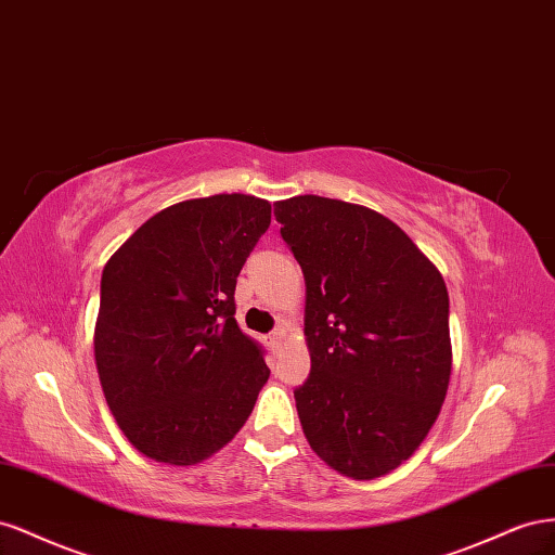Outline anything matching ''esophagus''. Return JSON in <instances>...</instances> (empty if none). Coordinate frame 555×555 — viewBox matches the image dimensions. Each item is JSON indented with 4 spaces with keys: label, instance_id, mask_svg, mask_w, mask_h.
Returning <instances> with one entry per match:
<instances>
[{
    "label": "esophagus",
    "instance_id": "esophagus-1",
    "mask_svg": "<svg viewBox=\"0 0 555 555\" xmlns=\"http://www.w3.org/2000/svg\"><path fill=\"white\" fill-rule=\"evenodd\" d=\"M281 339H283V330H281V327H276V330L272 332V335L267 337V344H269V348H272V351H279Z\"/></svg>",
    "mask_w": 555,
    "mask_h": 555
}]
</instances>
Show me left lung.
I'll list each match as a JSON object with an SVG mask.
<instances>
[{"label":"left lung","mask_w":555,"mask_h":555,"mask_svg":"<svg viewBox=\"0 0 555 555\" xmlns=\"http://www.w3.org/2000/svg\"><path fill=\"white\" fill-rule=\"evenodd\" d=\"M307 283V382L295 390L315 455L370 481L409 461L451 378L449 293L439 269L378 211L319 195L274 204Z\"/></svg>","instance_id":"left-lung-1"}]
</instances>
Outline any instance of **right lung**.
<instances>
[{"label": "right lung", "instance_id": "right-lung-1", "mask_svg": "<svg viewBox=\"0 0 555 555\" xmlns=\"http://www.w3.org/2000/svg\"><path fill=\"white\" fill-rule=\"evenodd\" d=\"M272 223L253 195L185 199L149 218L102 272L94 362L130 444L197 465L242 430L267 384L262 348L234 321V288Z\"/></svg>", "mask_w": 555, "mask_h": 555}]
</instances>
